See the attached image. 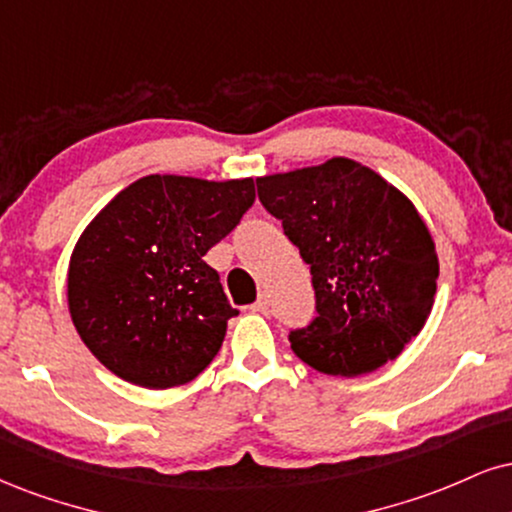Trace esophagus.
<instances>
[{
	"mask_svg": "<svg viewBox=\"0 0 512 512\" xmlns=\"http://www.w3.org/2000/svg\"><path fill=\"white\" fill-rule=\"evenodd\" d=\"M250 310L252 312H260V315H267V312H269V295L267 293H260V298H257L255 303H252Z\"/></svg>",
	"mask_w": 512,
	"mask_h": 512,
	"instance_id": "esophagus-1",
	"label": "esophagus"
}]
</instances>
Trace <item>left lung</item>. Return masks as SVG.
<instances>
[{
    "instance_id": "obj_1",
    "label": "left lung",
    "mask_w": 512,
    "mask_h": 512,
    "mask_svg": "<svg viewBox=\"0 0 512 512\" xmlns=\"http://www.w3.org/2000/svg\"><path fill=\"white\" fill-rule=\"evenodd\" d=\"M257 195L310 264L317 317L288 334L293 353L331 377L396 360L427 322L439 279L415 205L346 157L257 178Z\"/></svg>"
}]
</instances>
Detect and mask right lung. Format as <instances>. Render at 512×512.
Wrapping results in <instances>:
<instances>
[{"label":"right lung","instance_id":"obj_1","mask_svg":"<svg viewBox=\"0 0 512 512\" xmlns=\"http://www.w3.org/2000/svg\"><path fill=\"white\" fill-rule=\"evenodd\" d=\"M255 202V183L145 176L90 221L69 264V310L90 353L145 389L193 381L233 310L202 260Z\"/></svg>","mask_w":512,"mask_h":512}]
</instances>
